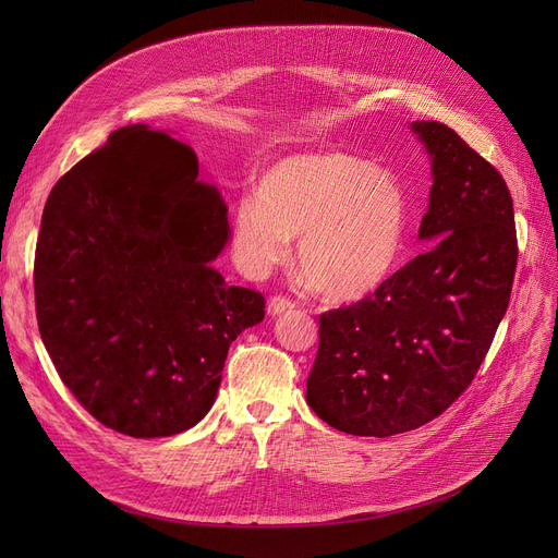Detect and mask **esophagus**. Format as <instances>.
Here are the masks:
<instances>
[{
	"label": "esophagus",
	"mask_w": 558,
	"mask_h": 558,
	"mask_svg": "<svg viewBox=\"0 0 558 558\" xmlns=\"http://www.w3.org/2000/svg\"><path fill=\"white\" fill-rule=\"evenodd\" d=\"M296 307V303L291 301V299H287V296H274L271 301H269V305H267V312L271 314V316H278V314H282V312H291Z\"/></svg>",
	"instance_id": "1"
}]
</instances>
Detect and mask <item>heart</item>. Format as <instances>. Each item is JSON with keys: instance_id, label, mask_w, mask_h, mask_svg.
I'll return each mask as SVG.
<instances>
[{"instance_id": "b5f03b06", "label": "heart", "mask_w": 558, "mask_h": 558, "mask_svg": "<svg viewBox=\"0 0 558 558\" xmlns=\"http://www.w3.org/2000/svg\"><path fill=\"white\" fill-rule=\"evenodd\" d=\"M404 228L407 196L393 175L345 151L296 154L234 203L232 253L248 276H264L301 233L299 264L314 287L357 301L396 269Z\"/></svg>"}]
</instances>
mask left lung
<instances>
[{
	"mask_svg": "<svg viewBox=\"0 0 558 558\" xmlns=\"http://www.w3.org/2000/svg\"><path fill=\"white\" fill-rule=\"evenodd\" d=\"M412 129L434 175L418 238L436 244L375 294L318 316L307 404L355 436L441 416L471 387L511 299L518 238L502 173L441 122Z\"/></svg>",
	"mask_w": 558,
	"mask_h": 558,
	"instance_id": "left-lung-1",
	"label": "left lung"
}]
</instances>
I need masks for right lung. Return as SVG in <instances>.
Listing matches in <instances>:
<instances>
[{"label": "right lung", "mask_w": 558, "mask_h": 558, "mask_svg": "<svg viewBox=\"0 0 558 558\" xmlns=\"http://www.w3.org/2000/svg\"><path fill=\"white\" fill-rule=\"evenodd\" d=\"M226 205L192 146L131 124L76 162L45 203L36 316L63 385L101 425L171 436L210 412L230 343L264 296L210 267Z\"/></svg>", "instance_id": "add662e5"}]
</instances>
